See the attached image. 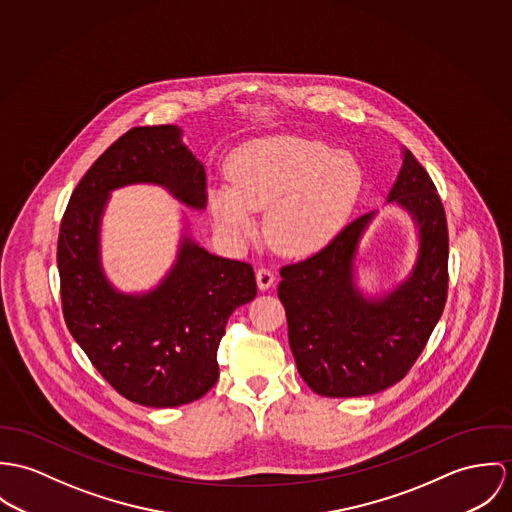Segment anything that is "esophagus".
I'll list each match as a JSON object with an SVG mask.
<instances>
[{
    "instance_id": "esophagus-1",
    "label": "esophagus",
    "mask_w": 512,
    "mask_h": 512,
    "mask_svg": "<svg viewBox=\"0 0 512 512\" xmlns=\"http://www.w3.org/2000/svg\"><path fill=\"white\" fill-rule=\"evenodd\" d=\"M255 279H257V286H259V290H267V288H271V286L275 284V273H273L271 269L261 267V269H257Z\"/></svg>"
}]
</instances>
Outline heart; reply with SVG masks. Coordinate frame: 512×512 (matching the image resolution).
<instances>
[{
  "label": "heart",
  "instance_id": "1",
  "mask_svg": "<svg viewBox=\"0 0 512 512\" xmlns=\"http://www.w3.org/2000/svg\"><path fill=\"white\" fill-rule=\"evenodd\" d=\"M226 174L229 188L208 192L218 228L243 241L255 228L253 214L267 210V239L284 255L326 247L347 222L363 184L351 155L294 135L243 143L229 155Z\"/></svg>",
  "mask_w": 512,
  "mask_h": 512
}]
</instances>
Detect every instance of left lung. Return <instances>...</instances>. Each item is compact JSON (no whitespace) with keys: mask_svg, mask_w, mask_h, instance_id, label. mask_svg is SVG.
I'll return each mask as SVG.
<instances>
[{"mask_svg":"<svg viewBox=\"0 0 512 512\" xmlns=\"http://www.w3.org/2000/svg\"><path fill=\"white\" fill-rule=\"evenodd\" d=\"M387 202L410 214L418 255L391 292L367 298L355 286V255L375 212L316 255L281 269L288 343L306 385L322 397H367L398 383L422 353L448 298V222L430 174L402 151Z\"/></svg>","mask_w":512,"mask_h":512,"instance_id":"left-lung-1","label":"left lung"}]
</instances>
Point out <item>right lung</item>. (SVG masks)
<instances>
[{"label":"right lung","instance_id":"1","mask_svg":"<svg viewBox=\"0 0 512 512\" xmlns=\"http://www.w3.org/2000/svg\"><path fill=\"white\" fill-rule=\"evenodd\" d=\"M176 125L133 127L74 188L58 233L64 322L121 397L172 408L204 397L218 381V345L231 312L257 294L249 263L208 253L182 235L169 275L149 292L125 294L104 275L100 224L110 192L165 186L182 204L206 208V171Z\"/></svg>","mask_w":512,"mask_h":512}]
</instances>
